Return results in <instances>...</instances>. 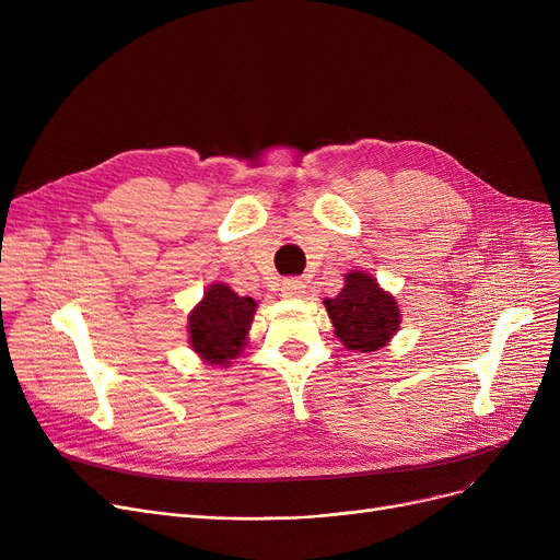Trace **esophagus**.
<instances>
[{"label": "esophagus", "instance_id": "esophagus-1", "mask_svg": "<svg viewBox=\"0 0 560 560\" xmlns=\"http://www.w3.org/2000/svg\"><path fill=\"white\" fill-rule=\"evenodd\" d=\"M304 281L302 279H283L281 292L285 298H302L304 295Z\"/></svg>", "mask_w": 560, "mask_h": 560}]
</instances>
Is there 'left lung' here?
Returning a JSON list of instances; mask_svg holds the SVG:
<instances>
[{"label": "left lung", "mask_w": 560, "mask_h": 560, "mask_svg": "<svg viewBox=\"0 0 560 560\" xmlns=\"http://www.w3.org/2000/svg\"><path fill=\"white\" fill-rule=\"evenodd\" d=\"M336 336L349 349L376 351L399 327V308L386 290L363 272L345 277L338 298L325 302Z\"/></svg>", "instance_id": "1"}]
</instances>
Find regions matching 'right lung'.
Returning <instances> with one entry per match:
<instances>
[{
    "label": "right lung",
    "instance_id": "add662e5",
    "mask_svg": "<svg viewBox=\"0 0 560 560\" xmlns=\"http://www.w3.org/2000/svg\"><path fill=\"white\" fill-rule=\"evenodd\" d=\"M254 311L252 298H238L224 283L211 285L188 319L192 349L203 361L229 365L245 347Z\"/></svg>",
    "mask_w": 560,
    "mask_h": 560
}]
</instances>
